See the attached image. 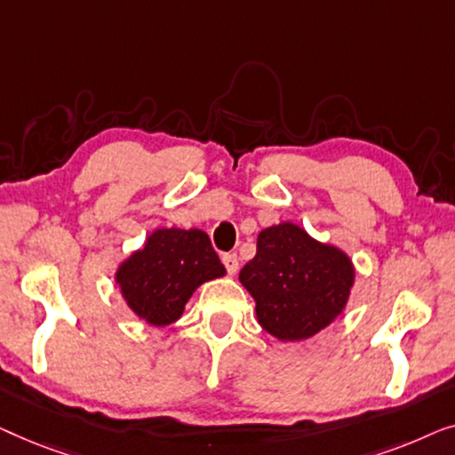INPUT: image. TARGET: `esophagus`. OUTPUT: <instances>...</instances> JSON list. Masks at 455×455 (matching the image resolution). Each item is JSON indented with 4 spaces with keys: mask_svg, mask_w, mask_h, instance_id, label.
Returning <instances> with one entry per match:
<instances>
[{
    "mask_svg": "<svg viewBox=\"0 0 455 455\" xmlns=\"http://www.w3.org/2000/svg\"><path fill=\"white\" fill-rule=\"evenodd\" d=\"M222 264H225L228 274H236V270H239V258H236V253L222 255Z\"/></svg>",
    "mask_w": 455,
    "mask_h": 455,
    "instance_id": "obj_1",
    "label": "esophagus"
}]
</instances>
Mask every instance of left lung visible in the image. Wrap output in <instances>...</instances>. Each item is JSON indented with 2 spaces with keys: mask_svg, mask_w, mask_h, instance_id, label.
I'll list each match as a JSON object with an SVG mask.
<instances>
[{
  "mask_svg": "<svg viewBox=\"0 0 455 455\" xmlns=\"http://www.w3.org/2000/svg\"><path fill=\"white\" fill-rule=\"evenodd\" d=\"M239 280L255 300L261 328L283 342H299L340 315L355 284V266L342 249L280 222L258 235V253L243 266Z\"/></svg>",
  "mask_w": 455,
  "mask_h": 455,
  "instance_id": "left-lung-1",
  "label": "left lung"
}]
</instances>
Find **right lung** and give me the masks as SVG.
I'll list each match as a JSON object with an SVG mask.
<instances>
[{"mask_svg": "<svg viewBox=\"0 0 455 455\" xmlns=\"http://www.w3.org/2000/svg\"><path fill=\"white\" fill-rule=\"evenodd\" d=\"M227 270L200 228H156L144 247L115 272L125 303L150 325H169L183 315L196 289Z\"/></svg>", "mask_w": 455, "mask_h": 455, "instance_id": "obj_1", "label": "right lung"}]
</instances>
